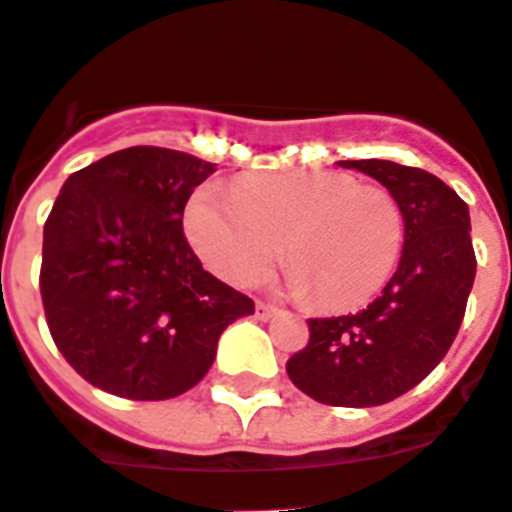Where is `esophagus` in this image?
<instances>
[{
	"label": "esophagus",
	"mask_w": 512,
	"mask_h": 512,
	"mask_svg": "<svg viewBox=\"0 0 512 512\" xmlns=\"http://www.w3.org/2000/svg\"><path fill=\"white\" fill-rule=\"evenodd\" d=\"M277 313H279V310L274 308V305L256 303V318H259V321H269V318H274Z\"/></svg>",
	"instance_id": "1"
}]
</instances>
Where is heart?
I'll list each match as a JSON object with an SVG mask.
<instances>
[{
    "instance_id": "b5f03b06",
    "label": "heart",
    "mask_w": 512,
    "mask_h": 512,
    "mask_svg": "<svg viewBox=\"0 0 512 512\" xmlns=\"http://www.w3.org/2000/svg\"><path fill=\"white\" fill-rule=\"evenodd\" d=\"M186 233L225 282L253 285L285 243L290 290L318 310H352L386 287L404 246V217L381 186L336 170H295L204 186Z\"/></svg>"
}]
</instances>
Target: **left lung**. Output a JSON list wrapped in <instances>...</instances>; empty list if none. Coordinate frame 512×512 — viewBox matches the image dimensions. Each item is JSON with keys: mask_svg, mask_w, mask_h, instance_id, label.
<instances>
[{"mask_svg": "<svg viewBox=\"0 0 512 512\" xmlns=\"http://www.w3.org/2000/svg\"><path fill=\"white\" fill-rule=\"evenodd\" d=\"M386 186L404 217V248L383 292L355 316L310 318V342L287 360L290 381L329 406L399 399L435 370L464 321L476 277L469 207L422 168L339 160Z\"/></svg>", "mask_w": 512, "mask_h": 512, "instance_id": "left-lung-1", "label": "left lung"}]
</instances>
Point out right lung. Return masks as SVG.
Instances as JSON below:
<instances>
[{
	"instance_id": "right-lung-1",
	"label": "right lung",
	"mask_w": 512,
	"mask_h": 512,
	"mask_svg": "<svg viewBox=\"0 0 512 512\" xmlns=\"http://www.w3.org/2000/svg\"><path fill=\"white\" fill-rule=\"evenodd\" d=\"M214 163L129 147L64 181L43 225L41 298L56 347L87 383L134 401L202 381L253 300L202 269L183 235Z\"/></svg>"
}]
</instances>
